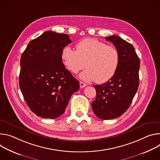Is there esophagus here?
Returning a JSON list of instances; mask_svg holds the SVG:
<instances>
[{
    "label": "esophagus",
    "instance_id": "obj_1",
    "mask_svg": "<svg viewBox=\"0 0 160 160\" xmlns=\"http://www.w3.org/2000/svg\"><path fill=\"white\" fill-rule=\"evenodd\" d=\"M79 84H80V88H83L86 86V84L85 83H84L83 82H81V81L79 82Z\"/></svg>",
    "mask_w": 160,
    "mask_h": 160
}]
</instances>
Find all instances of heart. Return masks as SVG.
Listing matches in <instances>:
<instances>
[{"label": "heart", "instance_id": "obj_1", "mask_svg": "<svg viewBox=\"0 0 160 160\" xmlns=\"http://www.w3.org/2000/svg\"><path fill=\"white\" fill-rule=\"evenodd\" d=\"M62 59L65 67L74 74L86 66L87 69L79 76L83 81L102 84L109 81L116 72L120 56L115 47L87 38L76 44V50L65 46L62 52Z\"/></svg>", "mask_w": 160, "mask_h": 160}]
</instances>
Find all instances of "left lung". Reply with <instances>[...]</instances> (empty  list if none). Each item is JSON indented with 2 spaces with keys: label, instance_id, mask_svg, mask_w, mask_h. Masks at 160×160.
Wrapping results in <instances>:
<instances>
[{
  "label": "left lung",
  "instance_id": "obj_1",
  "mask_svg": "<svg viewBox=\"0 0 160 160\" xmlns=\"http://www.w3.org/2000/svg\"><path fill=\"white\" fill-rule=\"evenodd\" d=\"M115 46L120 56L116 72L108 82L94 86L97 96L92 103L95 114L102 119L119 117L128 109L138 90L140 59L134 47L117 35L105 38Z\"/></svg>",
  "mask_w": 160,
  "mask_h": 160
}]
</instances>
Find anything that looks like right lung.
<instances>
[{
  "mask_svg": "<svg viewBox=\"0 0 160 160\" xmlns=\"http://www.w3.org/2000/svg\"><path fill=\"white\" fill-rule=\"evenodd\" d=\"M69 35L47 31L31 41L20 60L19 84L30 110L42 118L55 119L64 113L79 82L62 62V52Z\"/></svg>",
  "mask_w": 160,
  "mask_h": 160,
  "instance_id": "add662e5",
  "label": "right lung"
}]
</instances>
